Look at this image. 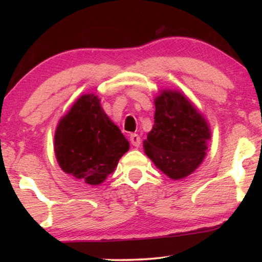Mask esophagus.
<instances>
[{
    "label": "esophagus",
    "mask_w": 262,
    "mask_h": 262,
    "mask_svg": "<svg viewBox=\"0 0 262 262\" xmlns=\"http://www.w3.org/2000/svg\"><path fill=\"white\" fill-rule=\"evenodd\" d=\"M129 141H130V143L134 145V147H139V145L141 144V137L137 134H130Z\"/></svg>",
    "instance_id": "obj_1"
}]
</instances>
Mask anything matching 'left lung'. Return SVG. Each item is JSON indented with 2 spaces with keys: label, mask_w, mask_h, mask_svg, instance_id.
<instances>
[{
  "label": "left lung",
  "mask_w": 262,
  "mask_h": 262,
  "mask_svg": "<svg viewBox=\"0 0 262 262\" xmlns=\"http://www.w3.org/2000/svg\"><path fill=\"white\" fill-rule=\"evenodd\" d=\"M155 106V123L143 142L144 152L167 177L185 178L196 170L206 156L209 126L179 91H161Z\"/></svg>",
  "instance_id": "8db88e82"
}]
</instances>
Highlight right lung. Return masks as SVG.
<instances>
[{
    "instance_id": "add662e5",
    "label": "right lung",
    "mask_w": 262,
    "mask_h": 262,
    "mask_svg": "<svg viewBox=\"0 0 262 262\" xmlns=\"http://www.w3.org/2000/svg\"><path fill=\"white\" fill-rule=\"evenodd\" d=\"M128 149L126 137L94 94L79 97L55 130L54 151L60 167L92 186L112 173Z\"/></svg>"
}]
</instances>
